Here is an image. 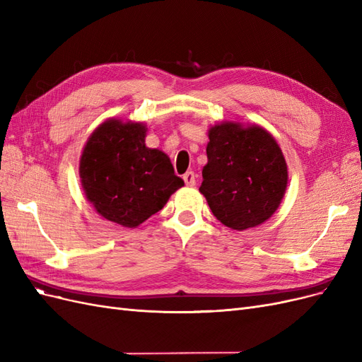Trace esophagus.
Wrapping results in <instances>:
<instances>
[{
  "instance_id": "obj_1",
  "label": "esophagus",
  "mask_w": 362,
  "mask_h": 362,
  "mask_svg": "<svg viewBox=\"0 0 362 362\" xmlns=\"http://www.w3.org/2000/svg\"><path fill=\"white\" fill-rule=\"evenodd\" d=\"M182 180H184V182L187 184V185H194L196 184V173L194 172H192V170H189V172H185L184 175H182Z\"/></svg>"
}]
</instances>
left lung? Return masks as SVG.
<instances>
[{"label":"left lung","instance_id":"1","mask_svg":"<svg viewBox=\"0 0 362 362\" xmlns=\"http://www.w3.org/2000/svg\"><path fill=\"white\" fill-rule=\"evenodd\" d=\"M199 192L225 226L245 231L266 222L286 194L288 172L276 140L258 125L222 122L208 131Z\"/></svg>","mask_w":362,"mask_h":362}]
</instances>
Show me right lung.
<instances>
[{"label":"right lung","mask_w":362,"mask_h":362,"mask_svg":"<svg viewBox=\"0 0 362 362\" xmlns=\"http://www.w3.org/2000/svg\"><path fill=\"white\" fill-rule=\"evenodd\" d=\"M146 125L108 119L87 140L80 158L86 198L98 214L136 228L184 185L169 157L145 145Z\"/></svg>","instance_id":"add662e5"}]
</instances>
